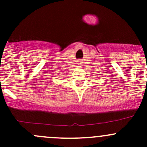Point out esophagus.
Wrapping results in <instances>:
<instances>
[{
  "label": "esophagus",
  "instance_id": "1",
  "mask_svg": "<svg viewBox=\"0 0 147 147\" xmlns=\"http://www.w3.org/2000/svg\"><path fill=\"white\" fill-rule=\"evenodd\" d=\"M78 63V65L81 64V61H80V60H78V63Z\"/></svg>",
  "mask_w": 147,
  "mask_h": 147
}]
</instances>
